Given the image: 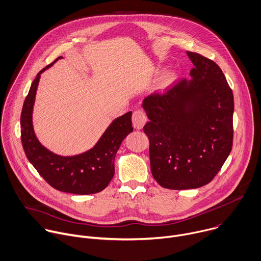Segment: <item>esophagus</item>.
Masks as SVG:
<instances>
[{
  "label": "esophagus",
  "instance_id": "esophagus-1",
  "mask_svg": "<svg viewBox=\"0 0 261 261\" xmlns=\"http://www.w3.org/2000/svg\"><path fill=\"white\" fill-rule=\"evenodd\" d=\"M133 125L137 129H142L147 121V116L143 110H136L133 113Z\"/></svg>",
  "mask_w": 261,
  "mask_h": 261
}]
</instances>
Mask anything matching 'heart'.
<instances>
[{"instance_id": "1", "label": "heart", "mask_w": 261, "mask_h": 261, "mask_svg": "<svg viewBox=\"0 0 261 261\" xmlns=\"http://www.w3.org/2000/svg\"><path fill=\"white\" fill-rule=\"evenodd\" d=\"M175 80H176V74L173 71H168L163 75V77L161 79V87L167 88L171 84H173Z\"/></svg>"}]
</instances>
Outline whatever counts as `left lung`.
<instances>
[{
	"label": "left lung",
	"mask_w": 261,
	"mask_h": 261,
	"mask_svg": "<svg viewBox=\"0 0 261 261\" xmlns=\"http://www.w3.org/2000/svg\"><path fill=\"white\" fill-rule=\"evenodd\" d=\"M194 68L190 80L165 94L144 98L149 121L150 167L161 186L181 190L213 180L231 151L233 94L216 63L186 52Z\"/></svg>",
	"instance_id": "1"
}]
</instances>
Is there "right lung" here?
Returning a JSON list of instances; mask_svg holds the SVG:
<instances>
[{"label":"right lung","mask_w":261,"mask_h":261,"mask_svg":"<svg viewBox=\"0 0 261 261\" xmlns=\"http://www.w3.org/2000/svg\"><path fill=\"white\" fill-rule=\"evenodd\" d=\"M41 70L24 99L20 116L21 143L29 162L54 188L74 194H92L105 189L112 180L115 155L125 137L134 129L132 112L115 118L89 150L72 156L56 154L38 140L33 125V110L41 74L56 64Z\"/></svg>","instance_id":"obj_1"}]
</instances>
